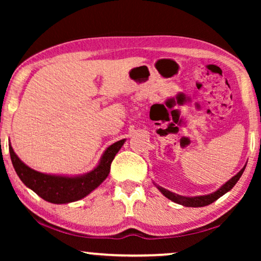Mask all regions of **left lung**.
I'll use <instances>...</instances> for the list:
<instances>
[{"instance_id":"obj_1","label":"left lung","mask_w":261,"mask_h":261,"mask_svg":"<svg viewBox=\"0 0 261 261\" xmlns=\"http://www.w3.org/2000/svg\"><path fill=\"white\" fill-rule=\"evenodd\" d=\"M246 165H244V167L242 168V169L238 171V173L232 176V177L227 180L226 183L221 185V187L216 190V191L208 193V194H202V196H194V197H187V196H180V194H177L175 192H171L169 190H167L165 188L160 187V185H156L155 183V187L158 188L159 191H160L163 196L168 199L176 202V204H179L182 206L185 207H204L212 204V202H214L216 199H219L220 197H222L223 194H226L227 192L230 191V190L235 187V184L238 182V179L241 178L242 174L244 173V169H245Z\"/></svg>"}]
</instances>
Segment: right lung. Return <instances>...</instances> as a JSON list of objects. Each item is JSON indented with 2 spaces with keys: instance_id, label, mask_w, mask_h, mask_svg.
I'll use <instances>...</instances> for the list:
<instances>
[{
  "instance_id": "obj_1",
  "label": "right lung",
  "mask_w": 261,
  "mask_h": 261,
  "mask_svg": "<svg viewBox=\"0 0 261 261\" xmlns=\"http://www.w3.org/2000/svg\"><path fill=\"white\" fill-rule=\"evenodd\" d=\"M126 139L118 140L105 149L93 169L82 175H56L40 173L20 160L9 143L12 166L26 187L51 204H69L83 199L108 177L110 165Z\"/></svg>"
}]
</instances>
